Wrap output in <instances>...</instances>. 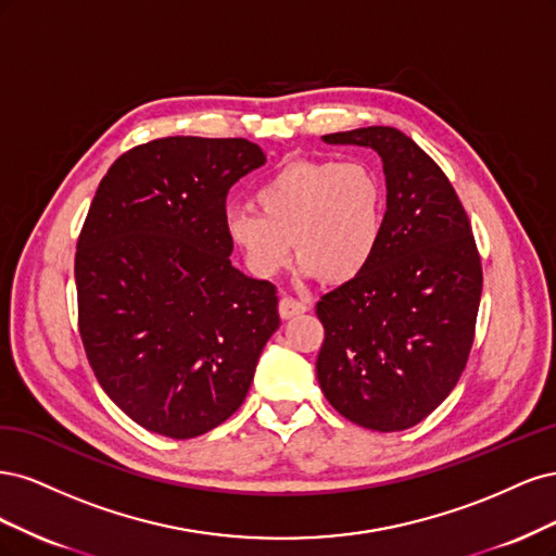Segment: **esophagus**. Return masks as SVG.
<instances>
[{"mask_svg":"<svg viewBox=\"0 0 556 556\" xmlns=\"http://www.w3.org/2000/svg\"><path fill=\"white\" fill-rule=\"evenodd\" d=\"M307 309H309L307 304H304L302 300L291 298V295H283V298L279 300V316H281V318H293V316H298V314H304Z\"/></svg>","mask_w":556,"mask_h":556,"instance_id":"34e87169","label":"esophagus"}]
</instances>
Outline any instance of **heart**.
I'll use <instances>...</instances> for the list:
<instances>
[{"label": "heart", "instance_id": "obj_1", "mask_svg": "<svg viewBox=\"0 0 556 556\" xmlns=\"http://www.w3.org/2000/svg\"><path fill=\"white\" fill-rule=\"evenodd\" d=\"M256 205L228 207L224 230L247 270L273 279L293 254L304 277L342 283L361 275L386 228L388 193L367 161L304 159L256 189Z\"/></svg>", "mask_w": 556, "mask_h": 556}]
</instances>
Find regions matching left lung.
Segmentation results:
<instances>
[{
	"label": "left lung",
	"instance_id": "obj_1",
	"mask_svg": "<svg viewBox=\"0 0 556 556\" xmlns=\"http://www.w3.org/2000/svg\"><path fill=\"white\" fill-rule=\"evenodd\" d=\"M324 140L379 152L388 210L365 270L316 304L326 330L316 376L346 420L402 432L451 395L469 361L482 293L471 222L437 161L406 134L367 127Z\"/></svg>",
	"mask_w": 556,
	"mask_h": 556
}]
</instances>
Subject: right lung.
<instances>
[{
	"label": "right lung",
	"instance_id": "right-lung-1",
	"mask_svg": "<svg viewBox=\"0 0 556 556\" xmlns=\"http://www.w3.org/2000/svg\"><path fill=\"white\" fill-rule=\"evenodd\" d=\"M265 164L244 138L168 136L103 175L76 249L78 330L99 386L148 432L193 439L244 402L277 289L230 265L226 195Z\"/></svg>",
	"mask_w": 556,
	"mask_h": 556
}]
</instances>
